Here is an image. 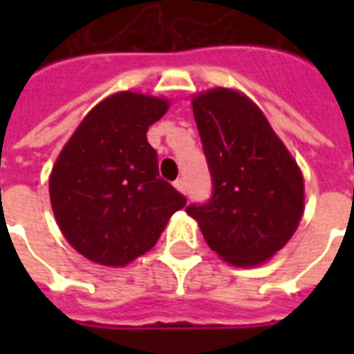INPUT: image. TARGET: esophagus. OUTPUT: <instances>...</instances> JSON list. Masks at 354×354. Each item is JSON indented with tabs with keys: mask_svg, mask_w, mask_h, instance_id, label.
Segmentation results:
<instances>
[{
	"mask_svg": "<svg viewBox=\"0 0 354 354\" xmlns=\"http://www.w3.org/2000/svg\"><path fill=\"white\" fill-rule=\"evenodd\" d=\"M174 187H176V189H178V192H180V193H185V192H187V184H185L184 178H180V180H176V182H174Z\"/></svg>",
	"mask_w": 354,
	"mask_h": 354,
	"instance_id": "34e87169",
	"label": "esophagus"
}]
</instances>
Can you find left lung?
<instances>
[{"label":"left lung","mask_w":354,"mask_h":354,"mask_svg":"<svg viewBox=\"0 0 354 354\" xmlns=\"http://www.w3.org/2000/svg\"><path fill=\"white\" fill-rule=\"evenodd\" d=\"M192 106L214 193L207 205L187 207V214L223 261L263 266L301 222V169L266 113L241 91L208 88L193 96Z\"/></svg>","instance_id":"1"}]
</instances>
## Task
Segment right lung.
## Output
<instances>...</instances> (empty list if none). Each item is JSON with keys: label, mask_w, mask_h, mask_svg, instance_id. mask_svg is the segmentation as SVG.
<instances>
[{"label": "right lung", "mask_w": 354, "mask_h": 354, "mask_svg": "<svg viewBox=\"0 0 354 354\" xmlns=\"http://www.w3.org/2000/svg\"><path fill=\"white\" fill-rule=\"evenodd\" d=\"M169 98L119 91L98 102L58 153L49 176L53 214L87 260L124 267L151 250L185 197L159 178L147 129Z\"/></svg>", "instance_id": "obj_1"}]
</instances>
